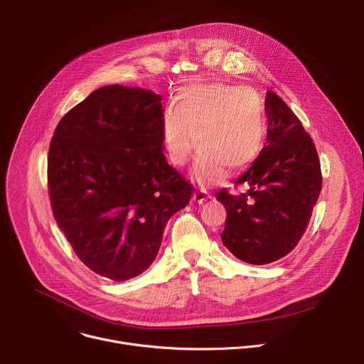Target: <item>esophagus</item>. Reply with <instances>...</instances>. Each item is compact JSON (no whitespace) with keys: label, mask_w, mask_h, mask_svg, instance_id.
Segmentation results:
<instances>
[{"label":"esophagus","mask_w":364,"mask_h":364,"mask_svg":"<svg viewBox=\"0 0 364 364\" xmlns=\"http://www.w3.org/2000/svg\"><path fill=\"white\" fill-rule=\"evenodd\" d=\"M207 198H210V196H209V193H207V191L203 190V188H197V190L193 193V200L197 201L198 204L204 203Z\"/></svg>","instance_id":"1"}]
</instances>
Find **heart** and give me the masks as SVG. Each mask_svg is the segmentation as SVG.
Returning <instances> with one entry per match:
<instances>
[{
  "instance_id": "heart-1",
  "label": "heart",
  "mask_w": 364,
  "mask_h": 364,
  "mask_svg": "<svg viewBox=\"0 0 364 364\" xmlns=\"http://www.w3.org/2000/svg\"><path fill=\"white\" fill-rule=\"evenodd\" d=\"M253 107V110L247 107ZM161 135L174 164L183 166L197 149L198 180L218 181L225 167L243 170L261 152L267 127L259 99L250 90L225 83H193L174 99L163 117Z\"/></svg>"
}]
</instances>
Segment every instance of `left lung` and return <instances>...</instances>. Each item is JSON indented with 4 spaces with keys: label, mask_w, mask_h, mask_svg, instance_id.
<instances>
[{
    "label": "left lung",
    "mask_w": 364,
    "mask_h": 364,
    "mask_svg": "<svg viewBox=\"0 0 364 364\" xmlns=\"http://www.w3.org/2000/svg\"><path fill=\"white\" fill-rule=\"evenodd\" d=\"M265 103L267 142L236 180L245 191L216 194L228 213L223 245L252 265L275 262L298 245L323 186L316 145L298 117L272 90Z\"/></svg>",
    "instance_id": "obj_1"
}]
</instances>
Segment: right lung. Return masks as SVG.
Here are the masks:
<instances>
[{
  "instance_id": "obj_1",
  "label": "right lung",
  "mask_w": 364,
  "mask_h": 364,
  "mask_svg": "<svg viewBox=\"0 0 364 364\" xmlns=\"http://www.w3.org/2000/svg\"><path fill=\"white\" fill-rule=\"evenodd\" d=\"M161 96L103 86L58 124L47 159L53 216L80 262L127 281L159 253L168 219L193 186L163 151Z\"/></svg>"
}]
</instances>
